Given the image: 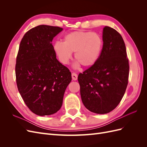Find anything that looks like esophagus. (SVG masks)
Segmentation results:
<instances>
[{"label": "esophagus", "instance_id": "34e87169", "mask_svg": "<svg viewBox=\"0 0 147 147\" xmlns=\"http://www.w3.org/2000/svg\"><path fill=\"white\" fill-rule=\"evenodd\" d=\"M72 80H77V78H78V75L77 74L75 73H72Z\"/></svg>", "mask_w": 147, "mask_h": 147}]
</instances>
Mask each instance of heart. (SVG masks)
I'll list each match as a JSON object with an SVG mask.
<instances>
[{
  "instance_id": "1",
  "label": "heart",
  "mask_w": 147,
  "mask_h": 147,
  "mask_svg": "<svg viewBox=\"0 0 147 147\" xmlns=\"http://www.w3.org/2000/svg\"><path fill=\"white\" fill-rule=\"evenodd\" d=\"M103 40L98 34L76 30L65 35L64 42L57 41L54 49L60 61L67 63L75 52V59L84 67H90L98 60Z\"/></svg>"
}]
</instances>
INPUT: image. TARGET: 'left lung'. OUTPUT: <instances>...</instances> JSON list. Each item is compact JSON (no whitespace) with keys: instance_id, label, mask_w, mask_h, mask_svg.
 Wrapping results in <instances>:
<instances>
[{"instance_id":"1","label":"left lung","mask_w":147,"mask_h":147,"mask_svg":"<svg viewBox=\"0 0 147 147\" xmlns=\"http://www.w3.org/2000/svg\"><path fill=\"white\" fill-rule=\"evenodd\" d=\"M102 38L104 43L98 60L78 77L84 107L98 114L109 113L119 104L126 90L129 72L121 35L105 26Z\"/></svg>"}]
</instances>
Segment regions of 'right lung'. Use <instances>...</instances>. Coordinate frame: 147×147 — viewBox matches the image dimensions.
Instances as JSON below:
<instances>
[{"instance_id": "add662e5", "label": "right lung", "mask_w": 147, "mask_h": 147, "mask_svg": "<svg viewBox=\"0 0 147 147\" xmlns=\"http://www.w3.org/2000/svg\"><path fill=\"white\" fill-rule=\"evenodd\" d=\"M63 30L40 25L22 38L15 65L18 90L31 112L39 116L56 113L72 80L69 69L56 59L51 42Z\"/></svg>"}]
</instances>
